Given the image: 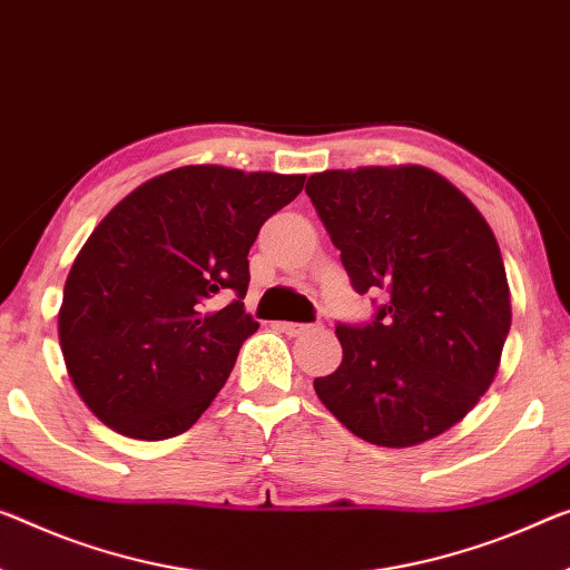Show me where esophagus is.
Listing matches in <instances>:
<instances>
[{
	"instance_id": "obj_1",
	"label": "esophagus",
	"mask_w": 570,
	"mask_h": 570,
	"mask_svg": "<svg viewBox=\"0 0 570 570\" xmlns=\"http://www.w3.org/2000/svg\"><path fill=\"white\" fill-rule=\"evenodd\" d=\"M277 328L283 331L287 336H303V334H311V331H318L321 326H313V323H277Z\"/></svg>"
}]
</instances>
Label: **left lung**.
I'll return each instance as SVG.
<instances>
[{"label":"left lung","mask_w":570,"mask_h":570,"mask_svg":"<svg viewBox=\"0 0 570 570\" xmlns=\"http://www.w3.org/2000/svg\"><path fill=\"white\" fill-rule=\"evenodd\" d=\"M356 293L390 301L366 326L338 323V370L313 382L341 425L407 449L474 410L512 323L502 252L487 218L423 165L313 173L305 186Z\"/></svg>","instance_id":"obj_1"}]
</instances>
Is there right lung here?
<instances>
[{"instance_id":"obj_1","label":"right lung","mask_w":570,"mask_h":570,"mask_svg":"<svg viewBox=\"0 0 570 570\" xmlns=\"http://www.w3.org/2000/svg\"><path fill=\"white\" fill-rule=\"evenodd\" d=\"M303 183L183 165L101 218L68 273L58 338L76 392L104 425L165 441L204 415L259 326L242 303L249 247Z\"/></svg>"}]
</instances>
